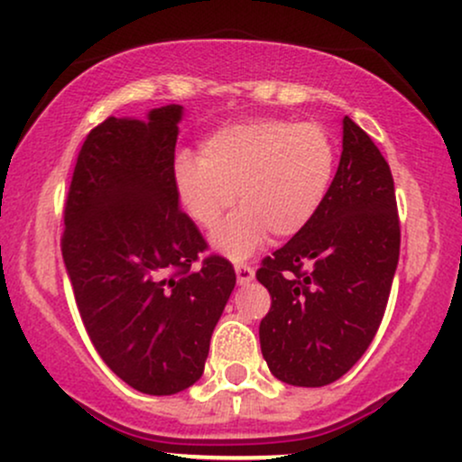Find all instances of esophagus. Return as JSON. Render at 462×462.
I'll list each match as a JSON object with an SVG mask.
<instances>
[{"label": "esophagus", "mask_w": 462, "mask_h": 462, "mask_svg": "<svg viewBox=\"0 0 462 462\" xmlns=\"http://www.w3.org/2000/svg\"><path fill=\"white\" fill-rule=\"evenodd\" d=\"M235 272L238 284H249L254 280V267H249L245 263H235Z\"/></svg>", "instance_id": "obj_1"}]
</instances>
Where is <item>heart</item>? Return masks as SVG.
I'll use <instances>...</instances> for the list:
<instances>
[{
	"label": "heart",
	"mask_w": 462,
	"mask_h": 462,
	"mask_svg": "<svg viewBox=\"0 0 462 462\" xmlns=\"http://www.w3.org/2000/svg\"><path fill=\"white\" fill-rule=\"evenodd\" d=\"M337 145L315 121L249 119L227 124L201 143L199 158L182 153L173 167L180 206L199 227H213L235 204L241 208L213 232V245L245 258L272 232L291 238L315 219L330 193Z\"/></svg>",
	"instance_id": "heart-1"
}]
</instances>
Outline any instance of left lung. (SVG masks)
<instances>
[{
	"label": "left lung",
	"instance_id": "obj_1",
	"mask_svg": "<svg viewBox=\"0 0 462 462\" xmlns=\"http://www.w3.org/2000/svg\"><path fill=\"white\" fill-rule=\"evenodd\" d=\"M397 261L389 162L346 116L341 162L319 213L256 272L272 295L258 332L275 378L326 386L347 374L378 332Z\"/></svg>",
	"mask_w": 462,
	"mask_h": 462
}]
</instances>
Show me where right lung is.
<instances>
[{
  "label": "right lung",
  "instance_id": "right-lung-1",
  "mask_svg": "<svg viewBox=\"0 0 462 462\" xmlns=\"http://www.w3.org/2000/svg\"><path fill=\"white\" fill-rule=\"evenodd\" d=\"M182 106L147 121L108 116L88 132L65 201L62 258L91 343L147 395L204 374L236 275L180 210L173 161ZM199 264L195 265L194 263Z\"/></svg>",
  "mask_w": 462,
  "mask_h": 462
}]
</instances>
